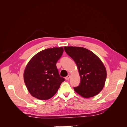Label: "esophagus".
<instances>
[{"label":"esophagus","instance_id":"esophagus-1","mask_svg":"<svg viewBox=\"0 0 127 127\" xmlns=\"http://www.w3.org/2000/svg\"><path fill=\"white\" fill-rule=\"evenodd\" d=\"M70 77V75H68L67 77H65V79H66V80H69V79Z\"/></svg>","mask_w":127,"mask_h":127}]
</instances>
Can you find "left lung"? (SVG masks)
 <instances>
[{"label":"left lung","mask_w":127,"mask_h":127,"mask_svg":"<svg viewBox=\"0 0 127 127\" xmlns=\"http://www.w3.org/2000/svg\"><path fill=\"white\" fill-rule=\"evenodd\" d=\"M68 56L74 60L80 78V83L74 87L82 97L97 95L103 88L106 79V68L101 59L89 50L83 47H64Z\"/></svg>","instance_id":"obj_1"}]
</instances>
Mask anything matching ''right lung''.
Instances as JSON below:
<instances>
[{
	"label": "right lung",
	"instance_id": "obj_1",
	"mask_svg": "<svg viewBox=\"0 0 127 127\" xmlns=\"http://www.w3.org/2000/svg\"><path fill=\"white\" fill-rule=\"evenodd\" d=\"M64 48L43 50L32 58L24 72V80L29 93L41 100L54 96L64 79L59 74L56 64L63 55Z\"/></svg>",
	"mask_w": 127,
	"mask_h": 127
}]
</instances>
